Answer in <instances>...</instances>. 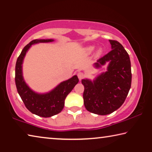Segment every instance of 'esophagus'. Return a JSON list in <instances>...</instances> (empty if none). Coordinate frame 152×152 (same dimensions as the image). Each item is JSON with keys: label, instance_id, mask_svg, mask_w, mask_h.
Returning <instances> with one entry per match:
<instances>
[{"label": "esophagus", "instance_id": "34e87169", "mask_svg": "<svg viewBox=\"0 0 152 152\" xmlns=\"http://www.w3.org/2000/svg\"><path fill=\"white\" fill-rule=\"evenodd\" d=\"M77 76H78V78H79L80 80L83 79L84 78L85 74H84L83 72H79L77 74Z\"/></svg>", "mask_w": 152, "mask_h": 152}]
</instances>
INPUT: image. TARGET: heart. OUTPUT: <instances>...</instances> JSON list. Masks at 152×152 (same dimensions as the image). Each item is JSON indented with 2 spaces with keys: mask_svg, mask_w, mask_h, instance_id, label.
Segmentation results:
<instances>
[{
  "mask_svg": "<svg viewBox=\"0 0 152 152\" xmlns=\"http://www.w3.org/2000/svg\"><path fill=\"white\" fill-rule=\"evenodd\" d=\"M94 50V46H89V47L86 48V52L87 53H91L92 52V51H93ZM101 53H102V50L101 49H99V50L97 51V54L100 55Z\"/></svg>",
  "mask_w": 152,
  "mask_h": 152,
  "instance_id": "b5f03b06",
  "label": "heart"
}]
</instances>
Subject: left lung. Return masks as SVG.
I'll return each mask as SVG.
<instances>
[{
	"instance_id": "obj_1",
	"label": "left lung",
	"mask_w": 152,
	"mask_h": 152,
	"mask_svg": "<svg viewBox=\"0 0 152 152\" xmlns=\"http://www.w3.org/2000/svg\"><path fill=\"white\" fill-rule=\"evenodd\" d=\"M112 50L97 60L96 68L109 61L107 71L91 82L82 80L84 104L87 110L105 115L114 112L125 102L132 85V69L128 53L119 42L109 40Z\"/></svg>"
}]
</instances>
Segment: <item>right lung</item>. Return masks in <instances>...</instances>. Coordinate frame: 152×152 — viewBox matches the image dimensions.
<instances>
[{"instance_id":"obj_1","label":"right lung","mask_w":152,"mask_h":152,"mask_svg":"<svg viewBox=\"0 0 152 152\" xmlns=\"http://www.w3.org/2000/svg\"><path fill=\"white\" fill-rule=\"evenodd\" d=\"M53 41V39L31 41L23 49L15 66V80L18 93L30 112L42 117H50L60 113L64 108V101L67 95L79 81L78 76H74L68 80L61 82L52 91L45 94L35 93L25 84L22 76V63L27 51L34 43H48Z\"/></svg>"}]
</instances>
